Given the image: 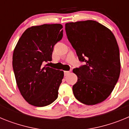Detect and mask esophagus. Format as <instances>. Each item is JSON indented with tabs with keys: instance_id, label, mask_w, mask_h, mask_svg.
<instances>
[{
	"instance_id": "1",
	"label": "esophagus",
	"mask_w": 129,
	"mask_h": 129,
	"mask_svg": "<svg viewBox=\"0 0 129 129\" xmlns=\"http://www.w3.org/2000/svg\"><path fill=\"white\" fill-rule=\"evenodd\" d=\"M70 72H71V70H70V71H64V76H67V75L69 74Z\"/></svg>"
}]
</instances>
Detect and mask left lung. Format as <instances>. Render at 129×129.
Masks as SVG:
<instances>
[{
	"mask_svg": "<svg viewBox=\"0 0 129 129\" xmlns=\"http://www.w3.org/2000/svg\"><path fill=\"white\" fill-rule=\"evenodd\" d=\"M68 41L85 65L74 68L77 81L72 86L79 101L87 105L101 103L110 95L120 74L119 50L111 31L95 20L65 24Z\"/></svg>",
	"mask_w": 129,
	"mask_h": 129,
	"instance_id": "obj_1",
	"label": "left lung"
}]
</instances>
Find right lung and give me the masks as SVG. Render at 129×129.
<instances>
[{
    "mask_svg": "<svg viewBox=\"0 0 129 129\" xmlns=\"http://www.w3.org/2000/svg\"><path fill=\"white\" fill-rule=\"evenodd\" d=\"M60 24L26 29L13 51V68L20 94L29 104L45 107L58 97L63 71L44 66L52 61L53 46L62 38Z\"/></svg>",
    "mask_w": 129,
    "mask_h": 129,
    "instance_id": "add662e5",
    "label": "right lung"
}]
</instances>
